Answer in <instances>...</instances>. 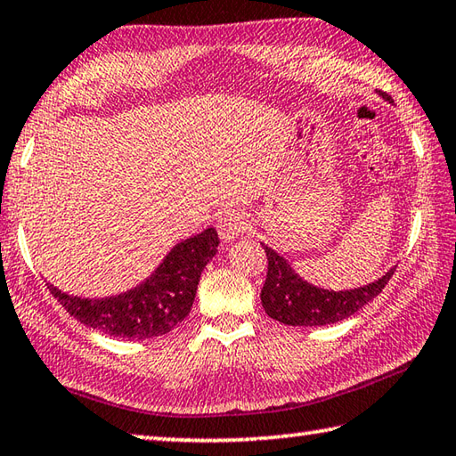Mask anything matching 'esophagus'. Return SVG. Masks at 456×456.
Segmentation results:
<instances>
[{"mask_svg":"<svg viewBox=\"0 0 456 456\" xmlns=\"http://www.w3.org/2000/svg\"><path fill=\"white\" fill-rule=\"evenodd\" d=\"M217 229L223 241H233V239L249 231V219L237 211H225L217 219Z\"/></svg>","mask_w":456,"mask_h":456,"instance_id":"obj_1","label":"esophagus"}]
</instances>
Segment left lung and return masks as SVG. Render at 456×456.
<instances>
[{
	"instance_id": "left-lung-1",
	"label": "left lung",
	"mask_w": 456,
	"mask_h": 456,
	"mask_svg": "<svg viewBox=\"0 0 456 456\" xmlns=\"http://www.w3.org/2000/svg\"><path fill=\"white\" fill-rule=\"evenodd\" d=\"M377 94L385 102L393 103L391 95H387L385 91H377ZM261 245L269 261L267 279H265L261 289V303L265 313L283 325L322 327L349 319L351 314L365 307L369 301L383 291L395 273L393 267L372 283L333 291V289H322L305 281L297 275L291 263L283 255H279L265 243Z\"/></svg>"
}]
</instances>
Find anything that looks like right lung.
Here are the masks:
<instances>
[{
	"mask_svg": "<svg viewBox=\"0 0 456 456\" xmlns=\"http://www.w3.org/2000/svg\"><path fill=\"white\" fill-rule=\"evenodd\" d=\"M219 247L217 231L207 227L177 243L151 275L126 293L87 299L47 283L57 301L84 325L121 338H151L169 333L193 307L201 273Z\"/></svg>",
	"mask_w": 456,
	"mask_h": 456,
	"instance_id": "1",
	"label": "right lung"
}]
</instances>
